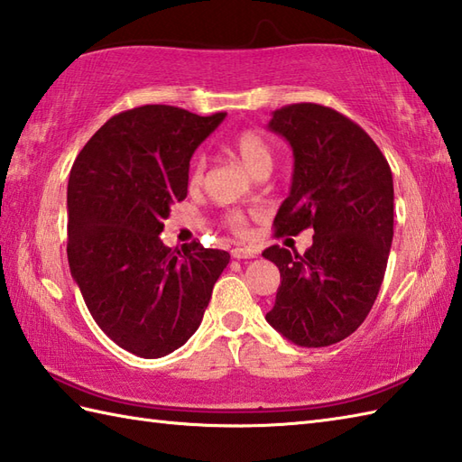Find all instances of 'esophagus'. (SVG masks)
Returning <instances> with one entry per match:
<instances>
[{"label": "esophagus", "instance_id": "34e87169", "mask_svg": "<svg viewBox=\"0 0 462 462\" xmlns=\"http://www.w3.org/2000/svg\"><path fill=\"white\" fill-rule=\"evenodd\" d=\"M256 256H258V248H254V246L232 248V258H236V260H246V258H256Z\"/></svg>", "mask_w": 462, "mask_h": 462}]
</instances>
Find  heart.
<instances>
[{"label": "heart", "instance_id": "obj_1", "mask_svg": "<svg viewBox=\"0 0 462 462\" xmlns=\"http://www.w3.org/2000/svg\"><path fill=\"white\" fill-rule=\"evenodd\" d=\"M232 149H234V152L240 156V161L244 162V166H246V169L252 174H258L262 171L272 169V149H270L268 141L263 139L260 133L250 131V129L240 131L232 139ZM204 172H206V159L202 154H196L192 159L190 171H189V186H190V189H196V186L202 184ZM224 220L234 232H238V234L246 230V226H248L246 214L240 212V210L228 212V214H226Z\"/></svg>", "mask_w": 462, "mask_h": 462}]
</instances>
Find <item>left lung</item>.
I'll list each match as a JSON object with an SVG mask.
<instances>
[{
  "mask_svg": "<svg viewBox=\"0 0 462 462\" xmlns=\"http://www.w3.org/2000/svg\"><path fill=\"white\" fill-rule=\"evenodd\" d=\"M268 129L293 151L290 196L273 218L276 236L313 228L303 252H262L280 270L272 328L301 347H326L356 331L375 303L393 242V176L371 136L316 103L273 111Z\"/></svg>",
  "mask_w": 462,
  "mask_h": 462,
  "instance_id": "obj_1",
  "label": "left lung"
}]
</instances>
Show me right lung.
<instances>
[{"mask_svg": "<svg viewBox=\"0 0 462 462\" xmlns=\"http://www.w3.org/2000/svg\"><path fill=\"white\" fill-rule=\"evenodd\" d=\"M226 113L143 105L111 116L73 162L67 258L87 310L116 346L169 356L199 329L230 254L161 240L189 192L190 156Z\"/></svg>", "mask_w": 462, "mask_h": 462, "instance_id": "add662e5", "label": "right lung"}]
</instances>
